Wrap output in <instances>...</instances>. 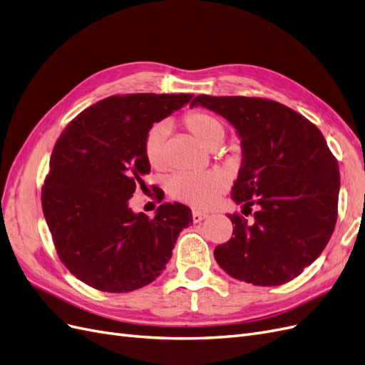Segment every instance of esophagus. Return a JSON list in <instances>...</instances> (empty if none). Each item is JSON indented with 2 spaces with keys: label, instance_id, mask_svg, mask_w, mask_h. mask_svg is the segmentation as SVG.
<instances>
[{
  "label": "esophagus",
  "instance_id": "obj_1",
  "mask_svg": "<svg viewBox=\"0 0 365 365\" xmlns=\"http://www.w3.org/2000/svg\"><path fill=\"white\" fill-rule=\"evenodd\" d=\"M205 217H207V213H204V212H193L192 213L193 222H201V220H204Z\"/></svg>",
  "mask_w": 365,
  "mask_h": 365
}]
</instances>
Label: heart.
I'll return each instance as SVG.
<instances>
[{
  "label": "heart",
  "mask_w": 365,
  "mask_h": 365,
  "mask_svg": "<svg viewBox=\"0 0 365 365\" xmlns=\"http://www.w3.org/2000/svg\"><path fill=\"white\" fill-rule=\"evenodd\" d=\"M182 123L190 134L201 141L205 148L216 149L225 137L224 123L216 115L205 111H190L182 117ZM169 135V125L165 121L153 125L145 138L143 153L152 169L164 165V141ZM227 187L225 176L217 172H180L169 181V193L195 208H205L212 204L219 193Z\"/></svg>",
  "instance_id": "obj_1"
}]
</instances>
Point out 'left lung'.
<instances>
[{
    "instance_id": "8db88e82",
    "label": "left lung",
    "mask_w": 365,
    "mask_h": 365,
    "mask_svg": "<svg viewBox=\"0 0 365 365\" xmlns=\"http://www.w3.org/2000/svg\"><path fill=\"white\" fill-rule=\"evenodd\" d=\"M197 105L237 129L244 158L231 197L244 205L242 213L252 216L228 215L233 237L215 248L216 262L231 277L256 286L291 282L323 252L334 233L336 158L312 121L279 102L202 94L190 103Z\"/></svg>"
}]
</instances>
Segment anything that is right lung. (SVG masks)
Wrapping results in <instances>:
<instances>
[{
  "label": "right lung",
  "instance_id": "1",
  "mask_svg": "<svg viewBox=\"0 0 365 365\" xmlns=\"http://www.w3.org/2000/svg\"><path fill=\"white\" fill-rule=\"evenodd\" d=\"M192 94L111 96L63 129L42 185V210L61 262L103 292H130L155 280L172 257L189 207L165 202L153 217L135 215L130 196L150 172L143 145L155 121Z\"/></svg>",
  "mask_w": 365,
  "mask_h": 365
}]
</instances>
